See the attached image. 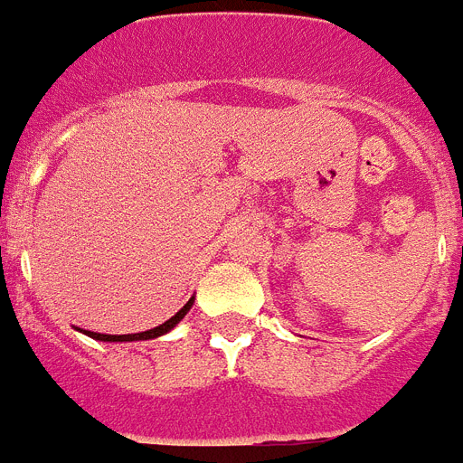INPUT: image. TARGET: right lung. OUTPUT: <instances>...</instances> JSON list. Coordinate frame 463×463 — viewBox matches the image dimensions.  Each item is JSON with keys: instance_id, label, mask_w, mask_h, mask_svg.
I'll return each instance as SVG.
<instances>
[{"instance_id": "add662e5", "label": "right lung", "mask_w": 463, "mask_h": 463, "mask_svg": "<svg viewBox=\"0 0 463 463\" xmlns=\"http://www.w3.org/2000/svg\"><path fill=\"white\" fill-rule=\"evenodd\" d=\"M192 301H194V298H190V301H187V304L183 306V308L178 310V313H175L174 317H169V320H166L165 325H159V326H155V329H148V331H141V334H122V336H110V334H97V331H85V334H88L90 338H97V341H148V338H157V336H162V334H166V331H169V329H174V326L178 325V322H181L183 317H185V313H187V310H190Z\"/></svg>"}]
</instances>
